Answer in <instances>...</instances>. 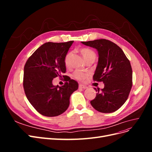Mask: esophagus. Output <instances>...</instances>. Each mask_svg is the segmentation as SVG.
I'll list each match as a JSON object with an SVG mask.
<instances>
[{"label": "esophagus", "instance_id": "obj_1", "mask_svg": "<svg viewBox=\"0 0 152 152\" xmlns=\"http://www.w3.org/2000/svg\"><path fill=\"white\" fill-rule=\"evenodd\" d=\"M79 88H81V89H86L87 88V87L86 86H84V85H82V84H79Z\"/></svg>", "mask_w": 152, "mask_h": 152}]
</instances>
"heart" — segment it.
I'll return each mask as SVG.
<instances>
[{
	"label": "heart",
	"mask_w": 152,
	"mask_h": 152,
	"mask_svg": "<svg viewBox=\"0 0 152 152\" xmlns=\"http://www.w3.org/2000/svg\"><path fill=\"white\" fill-rule=\"evenodd\" d=\"M80 53L82 55V56L84 57L85 60L87 59H88L91 57H96V54L94 53L93 50L87 49V48H83L80 50ZM72 56V53L69 52L68 53L65 57V65L66 66H70V58ZM88 74L86 73L82 72L80 70H76L73 73V77L75 78V79L79 81H84L86 80L87 78H88Z\"/></svg>",
	"instance_id": "1"
}]
</instances>
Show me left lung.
I'll use <instances>...</instances> for the list:
<instances>
[{"label":"left lung","instance_id":"left-lung-1","mask_svg":"<svg viewBox=\"0 0 152 152\" xmlns=\"http://www.w3.org/2000/svg\"><path fill=\"white\" fill-rule=\"evenodd\" d=\"M82 44L96 49L98 63L93 76L94 81L103 82L104 87L94 88L96 98L91 104L97 111L112 113L117 111L127 99L132 85L130 61L117 44L106 39H98Z\"/></svg>","mask_w":152,"mask_h":152}]
</instances>
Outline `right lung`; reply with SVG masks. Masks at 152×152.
<instances>
[{
  "mask_svg": "<svg viewBox=\"0 0 152 152\" xmlns=\"http://www.w3.org/2000/svg\"><path fill=\"white\" fill-rule=\"evenodd\" d=\"M73 41L46 42L26 61L24 67L23 87L27 99L39 113L55 117L65 112L72 94L77 90V82L63 75L66 81L59 87L53 84L54 78L66 72L65 57Z\"/></svg>",
  "mask_w": 152,
  "mask_h": 152,
  "instance_id": "add662e5",
  "label": "right lung"
}]
</instances>
